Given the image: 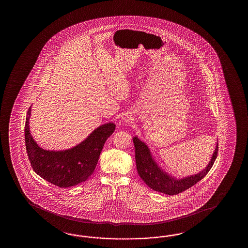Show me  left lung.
<instances>
[{"instance_id":"left-lung-1","label":"left lung","mask_w":248,"mask_h":248,"mask_svg":"<svg viewBox=\"0 0 248 248\" xmlns=\"http://www.w3.org/2000/svg\"><path fill=\"white\" fill-rule=\"evenodd\" d=\"M133 142L136 150L135 158L137 163V173L151 189L168 195L179 194L196 185L201 179H203L213 167L218 153L217 144L211 161L206 169L199 174L188 176L183 179L176 180L158 168V165L155 163V161L152 158L150 150L144 142L140 141L137 137L133 138Z\"/></svg>"}]
</instances>
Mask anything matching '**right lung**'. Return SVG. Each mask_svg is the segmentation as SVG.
<instances>
[{"label":"right lung","instance_id":"add662e5","mask_svg":"<svg viewBox=\"0 0 248 248\" xmlns=\"http://www.w3.org/2000/svg\"><path fill=\"white\" fill-rule=\"evenodd\" d=\"M31 107L27 111L25 140L27 156L33 171L42 178L60 188L79 185L90 177L98 162L107 138L115 125L107 123L97 127L85 141L66 151H45L38 146L29 130Z\"/></svg>","mask_w":248,"mask_h":248}]
</instances>
